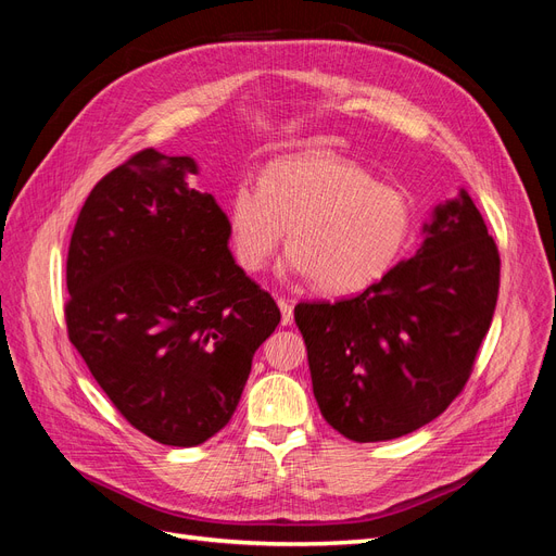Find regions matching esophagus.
Listing matches in <instances>:
<instances>
[{"label":"esophagus","instance_id":"34e87169","mask_svg":"<svg viewBox=\"0 0 556 556\" xmlns=\"http://www.w3.org/2000/svg\"><path fill=\"white\" fill-rule=\"evenodd\" d=\"M278 308H280V325L282 327H290L292 323H294V308H292V304H290V301L288 299H278Z\"/></svg>","mask_w":556,"mask_h":556}]
</instances>
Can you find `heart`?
Segmentation results:
<instances>
[{
    "label": "heart",
    "instance_id": "heart-1",
    "mask_svg": "<svg viewBox=\"0 0 556 556\" xmlns=\"http://www.w3.org/2000/svg\"><path fill=\"white\" fill-rule=\"evenodd\" d=\"M413 213L396 188L336 155L276 160L260 185L241 180L227 206L231 252L257 274L285 239L282 271L313 278L329 294L359 292L390 271L408 241Z\"/></svg>",
    "mask_w": 556,
    "mask_h": 556
}]
</instances>
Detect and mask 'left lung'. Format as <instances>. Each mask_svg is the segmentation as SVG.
<instances>
[{"label":"left lung","instance_id":"8db88e82","mask_svg":"<svg viewBox=\"0 0 556 556\" xmlns=\"http://www.w3.org/2000/svg\"><path fill=\"white\" fill-rule=\"evenodd\" d=\"M501 260L473 199L433 208L425 243L352 299L304 301L313 394L327 422L355 443L429 425L473 371L498 296Z\"/></svg>","mask_w":556,"mask_h":556}]
</instances>
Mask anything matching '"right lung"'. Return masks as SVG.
Masks as SVG:
<instances>
[{
  "label": "right lung",
  "instance_id": "add662e5",
  "mask_svg": "<svg viewBox=\"0 0 556 556\" xmlns=\"http://www.w3.org/2000/svg\"><path fill=\"white\" fill-rule=\"evenodd\" d=\"M192 157L141 150L99 180L66 257L70 341L127 422L194 447L237 410L280 311L229 252Z\"/></svg>",
  "mask_w": 556,
  "mask_h": 556
}]
</instances>
